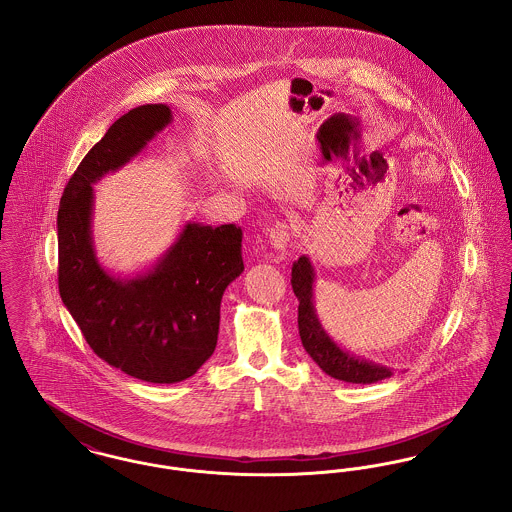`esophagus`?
<instances>
[{"label":"esophagus","instance_id":"esophagus-1","mask_svg":"<svg viewBox=\"0 0 512 512\" xmlns=\"http://www.w3.org/2000/svg\"><path fill=\"white\" fill-rule=\"evenodd\" d=\"M268 238H270V244L274 249L286 251L292 242V230L286 222H276L268 228Z\"/></svg>","mask_w":512,"mask_h":512}]
</instances>
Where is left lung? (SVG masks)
Listing matches in <instances>:
<instances>
[{
  "mask_svg": "<svg viewBox=\"0 0 512 512\" xmlns=\"http://www.w3.org/2000/svg\"><path fill=\"white\" fill-rule=\"evenodd\" d=\"M315 278L317 274L311 259L307 255H301L293 263L292 288L299 301V336L309 357L322 368V372L349 384H376L393 376V368L390 366L380 365L351 351H345L340 343L330 338L317 315Z\"/></svg>",
  "mask_w": 512,
  "mask_h": 512,
  "instance_id": "1",
  "label": "left lung"
}]
</instances>
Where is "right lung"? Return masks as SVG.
Returning <instances> with one entry per match:
<instances>
[{"mask_svg": "<svg viewBox=\"0 0 512 512\" xmlns=\"http://www.w3.org/2000/svg\"><path fill=\"white\" fill-rule=\"evenodd\" d=\"M171 122L165 103L136 107L113 122L71 176L57 213L59 293L67 311L99 359L151 384L182 382L213 355L222 293L244 272L242 228L194 220L134 276L99 263L94 184L138 157Z\"/></svg>", "mask_w": 512, "mask_h": 512, "instance_id": "right-lung-1", "label": "right lung"}]
</instances>
